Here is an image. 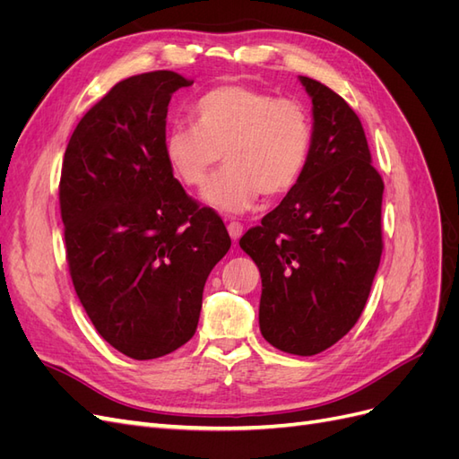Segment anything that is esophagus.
I'll list each match as a JSON object with an SVG mask.
<instances>
[{
    "mask_svg": "<svg viewBox=\"0 0 459 459\" xmlns=\"http://www.w3.org/2000/svg\"><path fill=\"white\" fill-rule=\"evenodd\" d=\"M228 233H230V238L233 241H238L241 235H243V226L239 224V221H230V224H228Z\"/></svg>",
    "mask_w": 459,
    "mask_h": 459,
    "instance_id": "34e87169",
    "label": "esophagus"
}]
</instances>
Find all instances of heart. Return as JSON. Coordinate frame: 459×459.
Listing matches in <instances>:
<instances>
[{
	"label": "heart",
	"mask_w": 459,
	"mask_h": 459,
	"mask_svg": "<svg viewBox=\"0 0 459 459\" xmlns=\"http://www.w3.org/2000/svg\"><path fill=\"white\" fill-rule=\"evenodd\" d=\"M314 140L310 110L297 100L251 86L226 84L193 105V124L164 134L162 152L179 184L201 189L221 157L226 169L204 189V201L239 214L260 193L280 197L293 189Z\"/></svg>",
	"instance_id": "1"
}]
</instances>
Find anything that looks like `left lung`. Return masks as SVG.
<instances>
[{
  "instance_id": "obj_1",
  "label": "left lung",
  "mask_w": 459,
  "mask_h": 459,
  "mask_svg": "<svg viewBox=\"0 0 459 459\" xmlns=\"http://www.w3.org/2000/svg\"><path fill=\"white\" fill-rule=\"evenodd\" d=\"M312 97L314 140L293 189L239 245L262 277L264 339L297 356L324 352L362 314L377 273L383 179L358 115L322 82Z\"/></svg>"
}]
</instances>
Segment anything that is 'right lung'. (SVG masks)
I'll return each instance as SVG.
<instances>
[{"instance_id": "add662e5", "label": "right lung", "mask_w": 459, "mask_h": 459, "mask_svg": "<svg viewBox=\"0 0 459 459\" xmlns=\"http://www.w3.org/2000/svg\"><path fill=\"white\" fill-rule=\"evenodd\" d=\"M172 71L130 76L97 101L66 145L59 204L74 290L97 333L122 354L152 359L199 324L206 277L231 239L164 160Z\"/></svg>"}]
</instances>
